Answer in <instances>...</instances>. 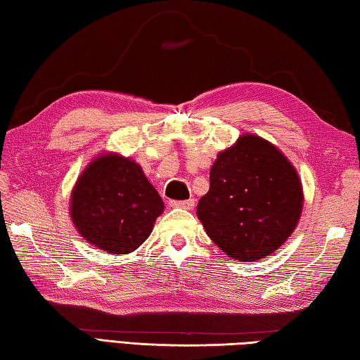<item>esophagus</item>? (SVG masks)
<instances>
[{
	"label": "esophagus",
	"instance_id": "34e87169",
	"mask_svg": "<svg viewBox=\"0 0 360 360\" xmlns=\"http://www.w3.org/2000/svg\"><path fill=\"white\" fill-rule=\"evenodd\" d=\"M194 199H186V200H175V202H172V205L175 207H180V209H185V210H191L194 209Z\"/></svg>",
	"mask_w": 360,
	"mask_h": 360
}]
</instances>
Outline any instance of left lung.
Listing matches in <instances>:
<instances>
[{
	"mask_svg": "<svg viewBox=\"0 0 360 360\" xmlns=\"http://www.w3.org/2000/svg\"><path fill=\"white\" fill-rule=\"evenodd\" d=\"M302 209L304 190L291 161L266 139L243 134L218 153L196 213L224 255L253 262L291 237Z\"/></svg>",
	"mask_w": 360,
	"mask_h": 360,
	"instance_id": "8db88e82",
	"label": "left lung"
}]
</instances>
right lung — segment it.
<instances>
[{"label": "right lung", "instance_id": "1", "mask_svg": "<svg viewBox=\"0 0 360 360\" xmlns=\"http://www.w3.org/2000/svg\"><path fill=\"white\" fill-rule=\"evenodd\" d=\"M164 202L131 158L101 153L72 188L69 215L85 240L110 255H128L147 240Z\"/></svg>", "mask_w": 360, "mask_h": 360}]
</instances>
